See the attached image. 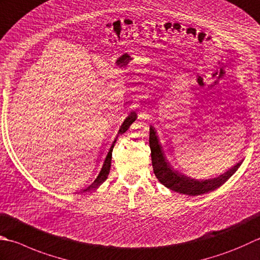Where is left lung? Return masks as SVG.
Here are the masks:
<instances>
[{
	"label": "left lung",
	"instance_id": "obj_1",
	"mask_svg": "<svg viewBox=\"0 0 260 260\" xmlns=\"http://www.w3.org/2000/svg\"><path fill=\"white\" fill-rule=\"evenodd\" d=\"M150 149H151V159L152 167H153L154 175L162 185L166 186L169 189L180 192L184 195L189 196H198L206 194L215 190L216 188L222 186L225 181L241 166L242 161L238 162L237 165L231 167L226 170L224 174H222L210 179H195L185 174H182L179 170L175 169L171 166L169 160L165 155V151L162 149V144L159 141V136L156 134V131L153 126H150Z\"/></svg>",
	"mask_w": 260,
	"mask_h": 260
}]
</instances>
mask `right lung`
<instances>
[{"label":"right lung","mask_w":260,"mask_h":260,"mask_svg":"<svg viewBox=\"0 0 260 260\" xmlns=\"http://www.w3.org/2000/svg\"><path fill=\"white\" fill-rule=\"evenodd\" d=\"M136 118H137V115H136L135 111H133V113H131L128 116H127L126 118H125V120L123 121V124H121V126H120V128H119V131H118V134H117V137H118V136L121 135V134H124L125 132L129 128V126H131L132 124H133L134 121L136 120ZM117 137L114 140L113 144H111L110 149H109V151H108V153H107V155H106V159H105V161H104L103 168H101V170H100V172H99L98 177L95 178L92 184L86 187L85 189H83L82 191H85V192H86V191L95 190L96 188H98L101 184H104L107 178H108L109 171H110V166H111V155H113V149H114L115 143H116V141H117Z\"/></svg>","instance_id":"obj_1"}]
</instances>
